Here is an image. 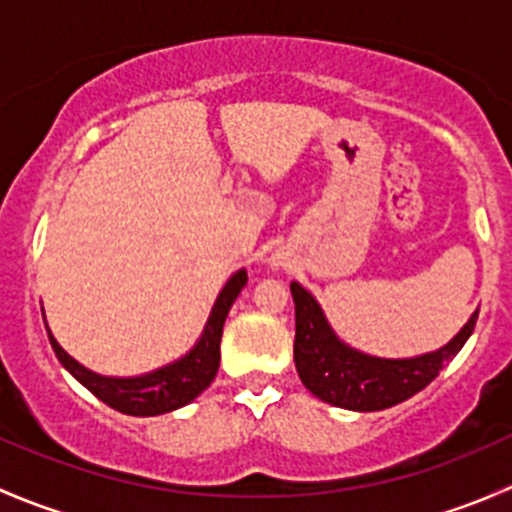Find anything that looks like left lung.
<instances>
[{
	"mask_svg": "<svg viewBox=\"0 0 512 512\" xmlns=\"http://www.w3.org/2000/svg\"><path fill=\"white\" fill-rule=\"evenodd\" d=\"M294 299V364L299 379L317 399L339 409L381 411L426 389L443 364L453 359L476 329L478 312L443 349L416 359H376L354 352L329 329L312 294L297 282L289 285Z\"/></svg>",
	"mask_w": 512,
	"mask_h": 512,
	"instance_id": "8db88e82",
	"label": "left lung"
}]
</instances>
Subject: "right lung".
<instances>
[{"mask_svg":"<svg viewBox=\"0 0 512 512\" xmlns=\"http://www.w3.org/2000/svg\"><path fill=\"white\" fill-rule=\"evenodd\" d=\"M247 282V272L240 270L237 275L230 277V282L220 292L218 302H215L213 314L208 319L203 339L195 344V349L188 356H183L175 364L163 366V369L151 371L146 376H136V379H111V376H98L94 371L84 369L76 359H71L64 349L59 347L49 332V342L54 354L59 356L61 364L91 391L98 396L103 404L111 409L121 411L128 416H158L168 414V411L180 409V406L190 404L195 396L203 394L210 384H213L215 374L220 366V339H223V324L227 312H230L232 302L237 294L242 292Z\"/></svg>","mask_w":512,"mask_h":512,"instance_id":"1","label":"right lung"}]
</instances>
